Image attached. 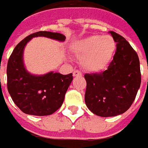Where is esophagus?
Instances as JSON below:
<instances>
[{"label":"esophagus","instance_id":"esophagus-1","mask_svg":"<svg viewBox=\"0 0 148 148\" xmlns=\"http://www.w3.org/2000/svg\"><path fill=\"white\" fill-rule=\"evenodd\" d=\"M81 75V71H79V70H75L74 72H73V76H80Z\"/></svg>","mask_w":148,"mask_h":148}]
</instances>
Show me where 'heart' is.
I'll return each mask as SVG.
<instances>
[{
    "label": "heart",
    "mask_w": 148,
    "mask_h": 148,
    "mask_svg": "<svg viewBox=\"0 0 148 148\" xmlns=\"http://www.w3.org/2000/svg\"><path fill=\"white\" fill-rule=\"evenodd\" d=\"M116 48V43L110 36H90L78 42L76 54L82 59V65L90 72H98L107 66Z\"/></svg>",
    "instance_id": "1"
}]
</instances>
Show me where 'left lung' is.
Here are the masks:
<instances>
[{
	"label": "left lung",
	"mask_w": 148,
	"mask_h": 148,
	"mask_svg": "<svg viewBox=\"0 0 148 148\" xmlns=\"http://www.w3.org/2000/svg\"><path fill=\"white\" fill-rule=\"evenodd\" d=\"M116 50L107 70L86 74L85 95L87 108L95 115L108 117L124 113L135 99L141 85L139 58L126 40L109 32Z\"/></svg>",
	"instance_id": "obj_1"
}]
</instances>
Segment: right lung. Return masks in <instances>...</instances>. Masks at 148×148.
Returning a JSON list of instances; mask_svg holds the SVG:
<instances>
[{
	"label": "right lung",
	"mask_w": 148,
	"mask_h": 148,
	"mask_svg": "<svg viewBox=\"0 0 148 148\" xmlns=\"http://www.w3.org/2000/svg\"><path fill=\"white\" fill-rule=\"evenodd\" d=\"M35 36H45L60 41L66 38L58 32L40 31L21 40L8 61L7 89L14 103L23 112L33 116H48L62 106L73 76L72 73L62 75L58 72L33 76L26 71L23 62V49Z\"/></svg>",
	"instance_id": "obj_1"
}]
</instances>
